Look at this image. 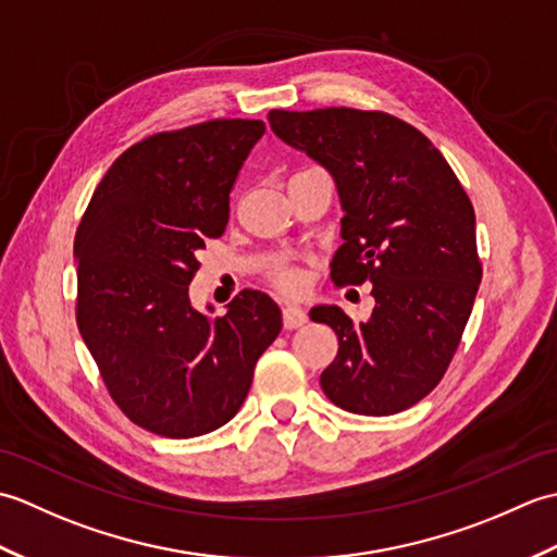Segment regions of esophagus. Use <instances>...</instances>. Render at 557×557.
Returning a JSON list of instances; mask_svg holds the SVG:
<instances>
[{"instance_id":"34e87169","label":"esophagus","mask_w":557,"mask_h":557,"mask_svg":"<svg viewBox=\"0 0 557 557\" xmlns=\"http://www.w3.org/2000/svg\"><path fill=\"white\" fill-rule=\"evenodd\" d=\"M282 323H285L287 330H297L309 323V315H306V311L299 309V306H285V309H282Z\"/></svg>"}]
</instances>
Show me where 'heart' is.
Wrapping results in <instances>:
<instances>
[{
	"label": "heart",
	"instance_id": "b5f03b06",
	"mask_svg": "<svg viewBox=\"0 0 557 557\" xmlns=\"http://www.w3.org/2000/svg\"><path fill=\"white\" fill-rule=\"evenodd\" d=\"M270 280H272V285H275L282 292H287V294H297L304 287V275L292 265L275 268L270 272Z\"/></svg>",
	"mask_w": 557,
	"mask_h": 557
}]
</instances>
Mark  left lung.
<instances>
[{"mask_svg":"<svg viewBox=\"0 0 557 557\" xmlns=\"http://www.w3.org/2000/svg\"><path fill=\"white\" fill-rule=\"evenodd\" d=\"M272 132L335 176L342 244L337 287L373 282L375 309L357 323L337 306L311 321L335 330L339 349L321 387L339 409L389 417L443 381L481 285L474 206L419 128L377 110H272Z\"/></svg>","mask_w":557,"mask_h":557,"instance_id":"obj_1","label":"left lung"}]
</instances>
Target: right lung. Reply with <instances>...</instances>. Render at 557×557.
Returning a JSON list of instances; mask_svg holds the SVG:
<instances>
[{
  "instance_id": "obj_1",
  "label": "right lung",
  "mask_w": 557,
  "mask_h": 557,
  "mask_svg": "<svg viewBox=\"0 0 557 557\" xmlns=\"http://www.w3.org/2000/svg\"><path fill=\"white\" fill-rule=\"evenodd\" d=\"M260 120L152 134L114 160L83 212L76 323L114 405L140 429L196 437L242 409L282 330L268 294L244 289L210 321L188 301L198 251L230 222V194Z\"/></svg>"
}]
</instances>
